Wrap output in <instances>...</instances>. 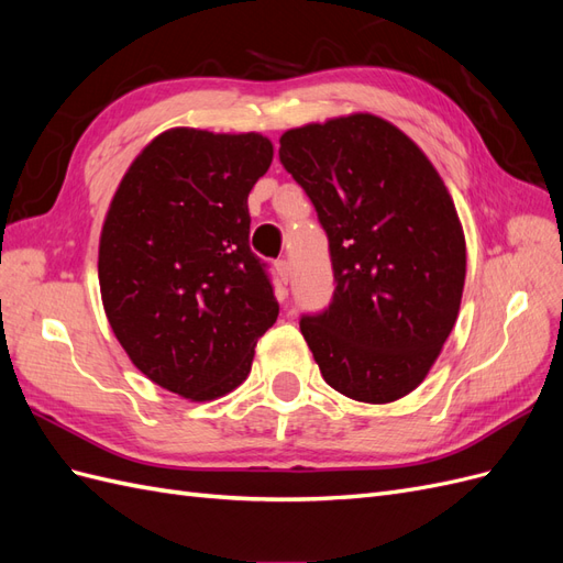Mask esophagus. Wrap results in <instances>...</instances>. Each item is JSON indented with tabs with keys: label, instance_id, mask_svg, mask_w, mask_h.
<instances>
[{
	"label": "esophagus",
	"instance_id": "34e87169",
	"mask_svg": "<svg viewBox=\"0 0 563 563\" xmlns=\"http://www.w3.org/2000/svg\"><path fill=\"white\" fill-rule=\"evenodd\" d=\"M275 272H277V277H279L282 284H288V277H291V267H288L286 261H277Z\"/></svg>",
	"mask_w": 563,
	"mask_h": 563
}]
</instances>
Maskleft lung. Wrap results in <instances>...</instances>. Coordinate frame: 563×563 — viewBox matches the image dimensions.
Listing matches in <instances>:
<instances>
[{"instance_id":"8db88e82","label":"left lung","mask_w":563,"mask_h":563,"mask_svg":"<svg viewBox=\"0 0 563 563\" xmlns=\"http://www.w3.org/2000/svg\"><path fill=\"white\" fill-rule=\"evenodd\" d=\"M279 159L329 236L335 291L302 314L323 380L389 404L428 376L457 319L465 234L424 152L385 119L356 112L286 131Z\"/></svg>"}]
</instances>
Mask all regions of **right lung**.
I'll list each match as a JSON object with an SVG mask.
<instances>
[{
    "mask_svg": "<svg viewBox=\"0 0 563 563\" xmlns=\"http://www.w3.org/2000/svg\"><path fill=\"white\" fill-rule=\"evenodd\" d=\"M261 133L172 129L119 183L100 232L110 327L141 373L192 401L242 385L279 305L249 246V192L272 164Z\"/></svg>",
    "mask_w": 563,
    "mask_h": 563,
    "instance_id": "add662e5",
    "label": "right lung"
}]
</instances>
